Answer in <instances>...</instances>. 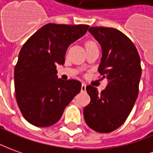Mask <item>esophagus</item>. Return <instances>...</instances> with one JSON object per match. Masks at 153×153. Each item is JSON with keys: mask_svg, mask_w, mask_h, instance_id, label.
Listing matches in <instances>:
<instances>
[{"mask_svg": "<svg viewBox=\"0 0 153 153\" xmlns=\"http://www.w3.org/2000/svg\"><path fill=\"white\" fill-rule=\"evenodd\" d=\"M86 87H87V85L85 83H82V87H81V91H86Z\"/></svg>", "mask_w": 153, "mask_h": 153, "instance_id": "esophagus-1", "label": "esophagus"}]
</instances>
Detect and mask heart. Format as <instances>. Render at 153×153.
Segmentation results:
<instances>
[{
  "mask_svg": "<svg viewBox=\"0 0 153 153\" xmlns=\"http://www.w3.org/2000/svg\"><path fill=\"white\" fill-rule=\"evenodd\" d=\"M97 46V45H96V43H95L94 42H87V44H86V46Z\"/></svg>",
  "mask_w": 153,
  "mask_h": 153,
  "instance_id": "1",
  "label": "heart"
}]
</instances>
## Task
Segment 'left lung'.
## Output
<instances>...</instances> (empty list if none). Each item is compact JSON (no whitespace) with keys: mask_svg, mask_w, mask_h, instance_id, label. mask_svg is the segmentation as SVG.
Listing matches in <instances>:
<instances>
[{"mask_svg":"<svg viewBox=\"0 0 153 153\" xmlns=\"http://www.w3.org/2000/svg\"><path fill=\"white\" fill-rule=\"evenodd\" d=\"M88 30L102 47L98 71L108 84L101 93L92 86L86 87L91 102L83 114L90 128L107 133L121 127L132 110L138 95L141 60L134 44L122 31L102 26Z\"/></svg>","mask_w":153,"mask_h":153,"instance_id":"8db88e82","label":"left lung"}]
</instances>
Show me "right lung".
<instances>
[{"mask_svg": "<svg viewBox=\"0 0 153 153\" xmlns=\"http://www.w3.org/2000/svg\"><path fill=\"white\" fill-rule=\"evenodd\" d=\"M88 27L49 23L22 47L15 66V91L19 108L30 124L44 127L57 123L80 92L79 81L57 77L56 65L65 63L68 46L86 34Z\"/></svg>", "mask_w": 153, "mask_h": 153, "instance_id": "right-lung-1", "label": "right lung"}]
</instances>
